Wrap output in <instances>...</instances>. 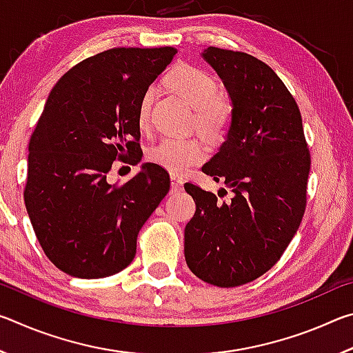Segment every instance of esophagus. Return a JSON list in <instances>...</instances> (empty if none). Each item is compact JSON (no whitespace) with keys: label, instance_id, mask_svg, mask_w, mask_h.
Masks as SVG:
<instances>
[{"label":"esophagus","instance_id":"34e87169","mask_svg":"<svg viewBox=\"0 0 353 353\" xmlns=\"http://www.w3.org/2000/svg\"><path fill=\"white\" fill-rule=\"evenodd\" d=\"M170 181H171V190L172 191H181L183 188V181L177 174H171Z\"/></svg>","mask_w":353,"mask_h":353}]
</instances>
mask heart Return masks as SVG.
<instances>
[{
	"label": "heart",
	"mask_w": 353,
	"mask_h": 353,
	"mask_svg": "<svg viewBox=\"0 0 353 353\" xmlns=\"http://www.w3.org/2000/svg\"><path fill=\"white\" fill-rule=\"evenodd\" d=\"M172 90L182 97L196 110V124L199 130L212 139L223 137L232 121V105L227 99L216 97L218 83L204 70L191 65H181L168 77ZM154 88L143 93L137 112V121L146 129L151 117ZM207 149L196 139H163L149 151V159L155 165L171 171L172 174H185L190 168L204 162Z\"/></svg>",
	"instance_id": "obj_1"
}]
</instances>
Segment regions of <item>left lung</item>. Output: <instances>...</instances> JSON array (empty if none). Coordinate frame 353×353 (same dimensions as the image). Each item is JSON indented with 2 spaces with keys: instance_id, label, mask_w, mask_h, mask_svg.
Masks as SVG:
<instances>
[{
  "instance_id": "1",
  "label": "left lung",
  "mask_w": 353,
  "mask_h": 353,
  "mask_svg": "<svg viewBox=\"0 0 353 353\" xmlns=\"http://www.w3.org/2000/svg\"><path fill=\"white\" fill-rule=\"evenodd\" d=\"M201 56L232 104L225 139L202 171L224 182L232 198L221 202L185 183L196 213L185 227L183 252L196 277L232 288L270 271L288 248L305 212L312 162L301 112L271 67L214 46Z\"/></svg>"
}]
</instances>
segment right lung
I'll return each mask as SVG.
<instances>
[{
    "instance_id": "right-lung-1",
    "label": "right lung",
    "mask_w": 353,
    "mask_h": 353,
    "mask_svg": "<svg viewBox=\"0 0 353 353\" xmlns=\"http://www.w3.org/2000/svg\"><path fill=\"white\" fill-rule=\"evenodd\" d=\"M176 52L107 50L68 70L48 97L29 141L25 204L43 252L68 276L103 279L128 268L137 235L168 193V172L155 163L119 187L107 172L128 154L141 160L139 103Z\"/></svg>"
}]
</instances>
